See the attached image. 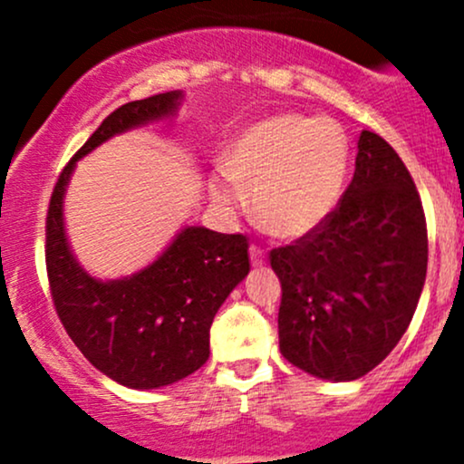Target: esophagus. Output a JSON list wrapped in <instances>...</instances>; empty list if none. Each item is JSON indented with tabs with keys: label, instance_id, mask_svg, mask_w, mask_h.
<instances>
[{
	"label": "esophagus",
	"instance_id": "34e87169",
	"mask_svg": "<svg viewBox=\"0 0 464 464\" xmlns=\"http://www.w3.org/2000/svg\"><path fill=\"white\" fill-rule=\"evenodd\" d=\"M249 258H252L254 267H260V265H265V249H260L258 246H249Z\"/></svg>",
	"mask_w": 464,
	"mask_h": 464
}]
</instances>
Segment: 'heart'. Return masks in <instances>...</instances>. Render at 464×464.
Segmentation results:
<instances>
[{"label":"heart","instance_id":"b5f03b06","mask_svg":"<svg viewBox=\"0 0 464 464\" xmlns=\"http://www.w3.org/2000/svg\"><path fill=\"white\" fill-rule=\"evenodd\" d=\"M351 147L333 120L278 113L258 120L232 144L227 175L212 177V199L226 210L252 195L254 218L265 232L298 241L320 230L340 204Z\"/></svg>","mask_w":464,"mask_h":464}]
</instances>
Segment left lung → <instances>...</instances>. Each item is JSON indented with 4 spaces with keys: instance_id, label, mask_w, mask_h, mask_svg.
Wrapping results in <instances>:
<instances>
[{
    "instance_id": "obj_1",
    "label": "left lung",
    "mask_w": 464,
    "mask_h": 464,
    "mask_svg": "<svg viewBox=\"0 0 464 464\" xmlns=\"http://www.w3.org/2000/svg\"><path fill=\"white\" fill-rule=\"evenodd\" d=\"M355 175L329 221L269 254L280 278V353L300 371L353 382L390 355L428 272V226L412 175L362 131Z\"/></svg>"
}]
</instances>
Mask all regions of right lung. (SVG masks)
Returning a JSON list of instances; mask_svg holds the SVG:
<instances>
[{
  "label": "right lung",
  "mask_w": 464,
  "mask_h": 464,
  "mask_svg": "<svg viewBox=\"0 0 464 464\" xmlns=\"http://www.w3.org/2000/svg\"><path fill=\"white\" fill-rule=\"evenodd\" d=\"M181 98L166 92L109 113L59 175L45 221L50 291L67 335L93 368L133 390L169 386L208 362L212 320L249 272L247 238L188 226L144 269L98 280L67 243L63 197L78 160L113 135L175 116Z\"/></svg>",
  "instance_id": "obj_1"
}]
</instances>
